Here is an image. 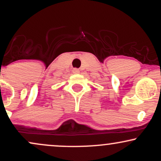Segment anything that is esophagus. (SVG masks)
<instances>
[{"label":"esophagus","instance_id":"esophagus-1","mask_svg":"<svg viewBox=\"0 0 161 161\" xmlns=\"http://www.w3.org/2000/svg\"><path fill=\"white\" fill-rule=\"evenodd\" d=\"M79 73H80V71H79V69H76V68L73 69V73H74V74H79Z\"/></svg>","mask_w":161,"mask_h":161}]
</instances>
